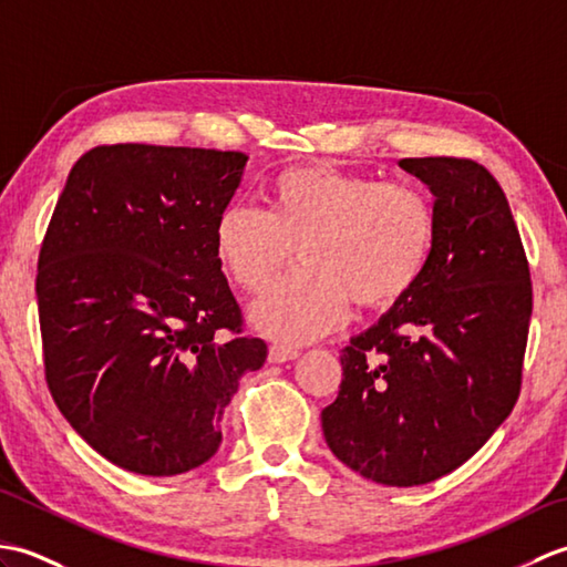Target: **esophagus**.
I'll list each match as a JSON object with an SVG mask.
<instances>
[{"mask_svg":"<svg viewBox=\"0 0 567 567\" xmlns=\"http://www.w3.org/2000/svg\"><path fill=\"white\" fill-rule=\"evenodd\" d=\"M297 355H299L297 348L282 346V343H272V346H270V353H268L270 363H287V360H295Z\"/></svg>","mask_w":567,"mask_h":567,"instance_id":"34e87169","label":"esophagus"}]
</instances>
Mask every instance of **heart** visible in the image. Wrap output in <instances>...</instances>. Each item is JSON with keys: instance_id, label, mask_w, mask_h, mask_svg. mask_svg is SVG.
Returning a JSON list of instances; mask_svg holds the SVG:
<instances>
[{"instance_id": "obj_1", "label": "heart", "mask_w": 567, "mask_h": 567, "mask_svg": "<svg viewBox=\"0 0 567 567\" xmlns=\"http://www.w3.org/2000/svg\"><path fill=\"white\" fill-rule=\"evenodd\" d=\"M436 240L439 214L424 189L329 163L285 167L268 183V212L228 204L214 226L216 258L246 295H260L297 248L302 270L250 309L256 329L287 346L339 329L348 302L365 311L402 302Z\"/></svg>"}]
</instances>
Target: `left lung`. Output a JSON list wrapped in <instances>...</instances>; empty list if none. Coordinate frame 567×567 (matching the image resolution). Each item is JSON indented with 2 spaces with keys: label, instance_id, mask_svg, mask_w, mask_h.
<instances>
[{
  "label": "left lung",
  "instance_id": "1",
  "mask_svg": "<svg viewBox=\"0 0 567 567\" xmlns=\"http://www.w3.org/2000/svg\"><path fill=\"white\" fill-rule=\"evenodd\" d=\"M439 240L402 302L341 351L321 412L331 453L372 483L426 485L483 449L519 400L532 275L499 183L467 158H404Z\"/></svg>",
  "mask_w": 567,
  "mask_h": 567
}]
</instances>
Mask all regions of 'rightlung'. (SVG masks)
Returning a JSON list of instances; mask_svg holds the SVG:
<instances>
[{"label":"right lung","instance_id":"1","mask_svg":"<svg viewBox=\"0 0 567 567\" xmlns=\"http://www.w3.org/2000/svg\"><path fill=\"white\" fill-rule=\"evenodd\" d=\"M246 161L97 146L72 165L48 224L35 275L48 390L70 426L131 473L207 463L240 375L268 358L262 339L240 333L214 248Z\"/></svg>","mask_w":567,"mask_h":567}]
</instances>
